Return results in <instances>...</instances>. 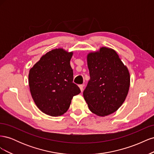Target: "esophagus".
<instances>
[{"instance_id":"34e87169","label":"esophagus","mask_w":154,"mask_h":154,"mask_svg":"<svg viewBox=\"0 0 154 154\" xmlns=\"http://www.w3.org/2000/svg\"><path fill=\"white\" fill-rule=\"evenodd\" d=\"M79 87H80L81 91L82 92L83 91V85H79Z\"/></svg>"}]
</instances>
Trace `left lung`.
<instances>
[{"label": "left lung", "mask_w": 154, "mask_h": 154, "mask_svg": "<svg viewBox=\"0 0 154 154\" xmlns=\"http://www.w3.org/2000/svg\"><path fill=\"white\" fill-rule=\"evenodd\" d=\"M90 80L83 97L92 113L103 117L114 113L127 96L130 77L116 51L102 47L87 54Z\"/></svg>", "instance_id": "1"}]
</instances>
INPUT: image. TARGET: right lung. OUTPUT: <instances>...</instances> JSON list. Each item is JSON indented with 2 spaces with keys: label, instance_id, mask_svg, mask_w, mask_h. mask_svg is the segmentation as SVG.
<instances>
[{
  "label": "right lung",
  "instance_id": "add662e5",
  "mask_svg": "<svg viewBox=\"0 0 154 154\" xmlns=\"http://www.w3.org/2000/svg\"><path fill=\"white\" fill-rule=\"evenodd\" d=\"M73 52L54 49L43 55L30 70L29 85L37 107L44 114L60 116L69 109L73 96L80 93L72 82L70 65Z\"/></svg>",
  "mask_w": 154,
  "mask_h": 154
}]
</instances>
